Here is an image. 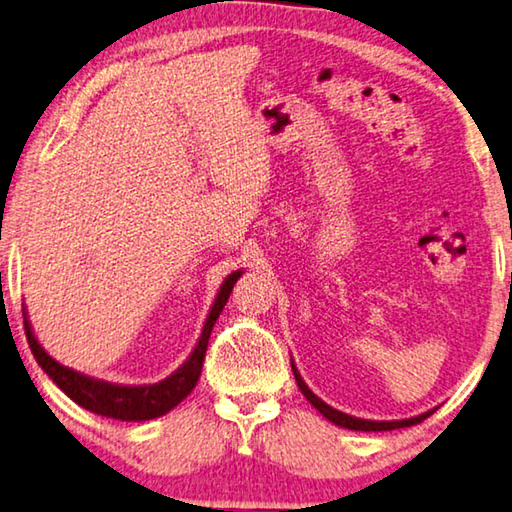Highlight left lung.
I'll return each instance as SVG.
<instances>
[{
  "label": "left lung",
  "instance_id": "left-lung-1",
  "mask_svg": "<svg viewBox=\"0 0 512 512\" xmlns=\"http://www.w3.org/2000/svg\"><path fill=\"white\" fill-rule=\"evenodd\" d=\"M291 371H294V378L296 383L300 387V392H303V396L307 401H310L316 410L321 412L323 417H326L328 421H332L335 426H342V428H348V431H394V428H408V426H415L419 424V421H424L426 417H431L435 410H428L424 412V415H417V417H410V419H399V421H371V419H360V417H351L346 415V412H339L332 408V405H328L326 401H321L319 396H316L310 387L305 385V380L300 378V373L296 369L294 360H291Z\"/></svg>",
  "mask_w": 512,
  "mask_h": 512
}]
</instances>
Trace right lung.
Returning <instances> with one entry per match:
<instances>
[{
  "mask_svg": "<svg viewBox=\"0 0 512 512\" xmlns=\"http://www.w3.org/2000/svg\"><path fill=\"white\" fill-rule=\"evenodd\" d=\"M241 273L243 271H234L223 280V285L214 298L212 310H209L205 319V326H202L196 348H193L186 362L180 369L170 373L168 378L159 380V383L154 385H116L100 378H91L86 376V373H79L70 367H63L61 362H56L52 355L38 344L34 330H31L29 316L22 310L24 332H27V342L31 346V353H34L36 362L43 367L47 376L59 385V389H63V392H66L77 405H81V408L91 410L95 415L120 421L157 419L173 410L177 403H182L186 396L191 394V389L196 387L202 371V362H205L209 335H212L214 323L218 316H221L227 298L232 294V287L237 285Z\"/></svg>",
  "mask_w": 512,
  "mask_h": 512,
  "instance_id": "add662e5",
  "label": "right lung"
}]
</instances>
